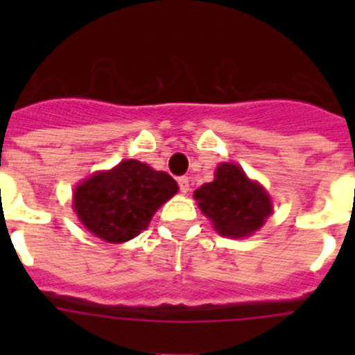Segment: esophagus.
<instances>
[{"instance_id": "34e87169", "label": "esophagus", "mask_w": 355, "mask_h": 355, "mask_svg": "<svg viewBox=\"0 0 355 355\" xmlns=\"http://www.w3.org/2000/svg\"><path fill=\"white\" fill-rule=\"evenodd\" d=\"M178 186H180V191H182V193H188V191H189V178L188 177L178 178Z\"/></svg>"}]
</instances>
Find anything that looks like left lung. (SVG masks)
<instances>
[{"mask_svg": "<svg viewBox=\"0 0 355 355\" xmlns=\"http://www.w3.org/2000/svg\"><path fill=\"white\" fill-rule=\"evenodd\" d=\"M193 197L214 228L227 237L252 236L272 214V202L263 186L228 162L217 166L214 182L202 184Z\"/></svg>", "mask_w": 355, "mask_h": 355, "instance_id": "left-lung-1", "label": "left lung"}]
</instances>
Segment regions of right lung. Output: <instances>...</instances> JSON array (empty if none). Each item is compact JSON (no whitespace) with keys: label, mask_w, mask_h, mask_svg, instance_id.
I'll return each mask as SVG.
<instances>
[{"label":"right lung","mask_w":355,"mask_h":355,"mask_svg":"<svg viewBox=\"0 0 355 355\" xmlns=\"http://www.w3.org/2000/svg\"><path fill=\"white\" fill-rule=\"evenodd\" d=\"M178 191L167 173L138 160L97 171L75 188L73 210L94 236L125 243L149 227L155 211Z\"/></svg>","instance_id":"right-lung-1"}]
</instances>
